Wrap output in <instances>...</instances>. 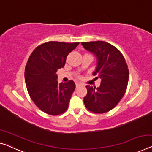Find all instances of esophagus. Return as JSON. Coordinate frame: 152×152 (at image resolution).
Returning <instances> with one entry per match:
<instances>
[{
	"label": "esophagus",
	"mask_w": 152,
	"mask_h": 152,
	"mask_svg": "<svg viewBox=\"0 0 152 152\" xmlns=\"http://www.w3.org/2000/svg\"><path fill=\"white\" fill-rule=\"evenodd\" d=\"M81 86V83H78V82L76 83V88H78L79 86Z\"/></svg>",
	"instance_id": "obj_1"
}]
</instances>
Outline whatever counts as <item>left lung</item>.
<instances>
[{
  "instance_id": "left-lung-1",
  "label": "left lung",
  "mask_w": 152,
  "mask_h": 152,
  "mask_svg": "<svg viewBox=\"0 0 152 152\" xmlns=\"http://www.w3.org/2000/svg\"><path fill=\"white\" fill-rule=\"evenodd\" d=\"M81 45L96 58L93 75L101 79L99 88L86 86L83 102L88 110L103 113L115 107L124 95L129 71L124 58L115 47L102 41L82 42Z\"/></svg>"
}]
</instances>
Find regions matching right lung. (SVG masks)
Returning a JSON list of instances; mask_svg holds the SVG:
<instances>
[{
  "mask_svg": "<svg viewBox=\"0 0 152 152\" xmlns=\"http://www.w3.org/2000/svg\"><path fill=\"white\" fill-rule=\"evenodd\" d=\"M79 43L49 41L34 50L25 68V81L34 104L45 113L59 115L66 111L75 89L73 80L58 83L57 70L64 67L67 56Z\"/></svg>",
  "mask_w": 152,
  "mask_h": 152,
  "instance_id": "1",
  "label": "right lung"
}]
</instances>
